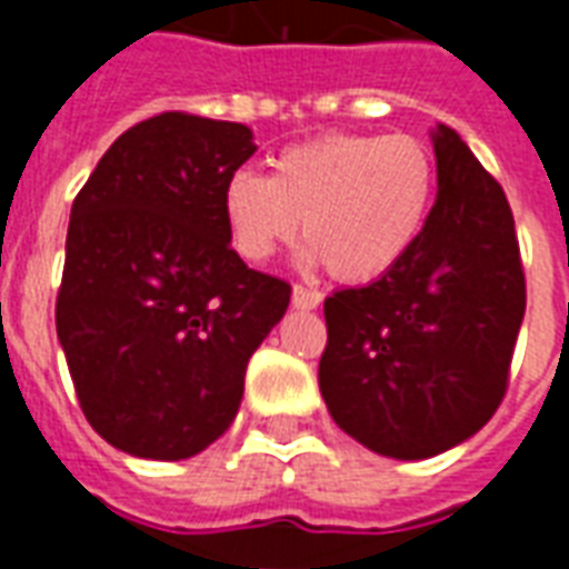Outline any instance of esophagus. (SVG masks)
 Instances as JSON below:
<instances>
[{"instance_id":"1","label":"esophagus","mask_w":569,"mask_h":569,"mask_svg":"<svg viewBox=\"0 0 569 569\" xmlns=\"http://www.w3.org/2000/svg\"><path fill=\"white\" fill-rule=\"evenodd\" d=\"M322 296L317 289H305V286H292V308L298 310H317Z\"/></svg>"}]
</instances>
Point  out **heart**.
Wrapping results in <instances>:
<instances>
[{
  "mask_svg": "<svg viewBox=\"0 0 569 569\" xmlns=\"http://www.w3.org/2000/svg\"><path fill=\"white\" fill-rule=\"evenodd\" d=\"M436 200V161L420 140L393 133H332L280 151L271 179L237 170L224 186V222L247 261L292 243L298 222L341 283H369L418 243Z\"/></svg>",
  "mask_w": 569,
  "mask_h": 569,
  "instance_id": "heart-1",
  "label": "heart"
}]
</instances>
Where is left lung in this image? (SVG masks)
Here are the masks:
<instances>
[{"label":"left lung","instance_id":"1","mask_svg":"<svg viewBox=\"0 0 569 569\" xmlns=\"http://www.w3.org/2000/svg\"><path fill=\"white\" fill-rule=\"evenodd\" d=\"M436 203L393 268L326 298L320 393L347 436L393 460H427L500 408L525 271L509 200L460 133L432 128Z\"/></svg>","mask_w":569,"mask_h":569}]
</instances>
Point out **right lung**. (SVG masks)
I'll return each mask as SVG.
<instances>
[{
  "label": "right lung",
  "instance_id": "1",
  "mask_svg": "<svg viewBox=\"0 0 569 569\" xmlns=\"http://www.w3.org/2000/svg\"><path fill=\"white\" fill-rule=\"evenodd\" d=\"M256 151L234 121L163 112L124 130L69 212L57 338L112 448L188 460L222 436L289 283L231 249L224 186Z\"/></svg>",
  "mask_w": 569,
  "mask_h": 569
}]
</instances>
